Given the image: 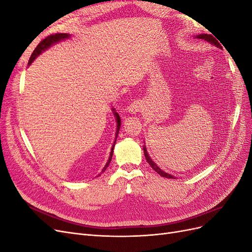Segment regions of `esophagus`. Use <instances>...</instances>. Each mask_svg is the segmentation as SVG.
Returning a JSON list of instances; mask_svg holds the SVG:
<instances>
[{
	"label": "esophagus",
	"instance_id": "1",
	"mask_svg": "<svg viewBox=\"0 0 252 252\" xmlns=\"http://www.w3.org/2000/svg\"><path fill=\"white\" fill-rule=\"evenodd\" d=\"M142 109V104L139 101H135L132 104H130V106L128 107V112L129 113H138L140 112Z\"/></svg>",
	"mask_w": 252,
	"mask_h": 252
}]
</instances>
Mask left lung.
<instances>
[{"mask_svg": "<svg viewBox=\"0 0 252 252\" xmlns=\"http://www.w3.org/2000/svg\"><path fill=\"white\" fill-rule=\"evenodd\" d=\"M193 37H194V39H200V40H204V41H206V42H208V43H210V44H212V45H215V46H217L218 48H222V47H220V45L219 44V42H218L212 35H210V34H207V33H200V34H197V35H195V36H193ZM143 149H144V156H145V158H146L147 162H148V164L151 166L152 169H154L156 172H158L159 175H161V177L168 178V179H175V177H173V175H171V174H169V173H167V172L163 171L154 161H152L151 158H150L149 155H148V152H147L146 145H144Z\"/></svg>", "mask_w": 252, "mask_h": 252, "instance_id": "8db88e82", "label": "left lung"}]
</instances>
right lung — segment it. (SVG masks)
Instances as JSON below:
<instances>
[{"mask_svg":"<svg viewBox=\"0 0 252 252\" xmlns=\"http://www.w3.org/2000/svg\"><path fill=\"white\" fill-rule=\"evenodd\" d=\"M70 37V34L69 33H57V34H51L49 36H47L46 39H44L39 45H37L36 48L34 49V51L32 52V57H30L29 59V62H28V66L32 65V63L33 62V61L39 57L42 52H44L45 50H47L49 47L53 46V45H56L57 43L61 42V41H65L66 39H69ZM111 111L113 112V116L116 117V122H117V130H116V134H114V142L112 144L111 146V149H110V155H109V158L107 159V163L105 164L104 168L102 169V172H104L106 170V168H107L108 165L110 164L111 162V158H112V155H113V149H114V145H116V142H117V138H118V134H119V131H120V128H121V118L119 116V113L116 111V109L114 108H111Z\"/></svg>","mask_w":252,"mask_h":252,"instance_id":"obj_1","label":"right lung"}]
</instances>
